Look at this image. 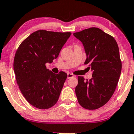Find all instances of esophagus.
Masks as SVG:
<instances>
[{"label": "esophagus", "mask_w": 134, "mask_h": 134, "mask_svg": "<svg viewBox=\"0 0 134 134\" xmlns=\"http://www.w3.org/2000/svg\"><path fill=\"white\" fill-rule=\"evenodd\" d=\"M67 77H68V79H70V78H71V77H74V75H72V74H71V73H68V75H67Z\"/></svg>", "instance_id": "1"}]
</instances>
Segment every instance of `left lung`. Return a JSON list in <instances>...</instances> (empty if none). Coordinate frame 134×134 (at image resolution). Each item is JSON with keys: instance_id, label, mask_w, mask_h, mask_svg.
<instances>
[{"instance_id": "1", "label": "left lung", "mask_w": 134, "mask_h": 134, "mask_svg": "<svg viewBox=\"0 0 134 134\" xmlns=\"http://www.w3.org/2000/svg\"><path fill=\"white\" fill-rule=\"evenodd\" d=\"M73 35L82 43L86 55L85 64H90L92 71L90 80L77 77V101L84 108L97 109L109 101L118 85L122 70L118 43L112 36L96 27Z\"/></svg>"}]
</instances>
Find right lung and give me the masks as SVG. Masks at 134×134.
<instances>
[{
    "label": "right lung",
    "instance_id": "1",
    "mask_svg": "<svg viewBox=\"0 0 134 134\" xmlns=\"http://www.w3.org/2000/svg\"><path fill=\"white\" fill-rule=\"evenodd\" d=\"M71 35L41 30L30 35L18 48L14 61L16 82L33 106L45 109L58 100L67 74H54L45 64L57 58Z\"/></svg>",
    "mask_w": 134,
    "mask_h": 134
}]
</instances>
